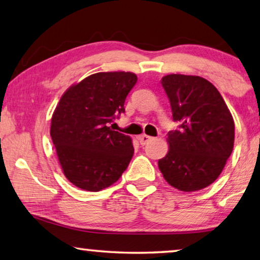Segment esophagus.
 I'll use <instances>...</instances> for the list:
<instances>
[{
    "mask_svg": "<svg viewBox=\"0 0 260 260\" xmlns=\"http://www.w3.org/2000/svg\"><path fill=\"white\" fill-rule=\"evenodd\" d=\"M152 140H153V138L149 137V135H146V134H143V135H141L140 138H139V141H140V145H142V146H145L146 143H148L149 141H152Z\"/></svg>",
    "mask_w": 260,
    "mask_h": 260,
    "instance_id": "1",
    "label": "esophagus"
}]
</instances>
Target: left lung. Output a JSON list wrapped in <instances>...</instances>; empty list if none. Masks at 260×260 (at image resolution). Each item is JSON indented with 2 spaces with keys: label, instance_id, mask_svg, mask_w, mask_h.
<instances>
[{
  "label": "left lung",
  "instance_id": "left-lung-1",
  "mask_svg": "<svg viewBox=\"0 0 260 260\" xmlns=\"http://www.w3.org/2000/svg\"><path fill=\"white\" fill-rule=\"evenodd\" d=\"M173 120L169 150L158 160L165 180L182 191H196L220 175L232 153L235 122L218 90L199 76L168 75L161 80Z\"/></svg>",
  "mask_w": 260,
  "mask_h": 260
}]
</instances>
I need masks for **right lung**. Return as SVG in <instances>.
Wrapping results in <instances>:
<instances>
[{
	"instance_id": "right-lung-1",
	"label": "right lung",
	"mask_w": 260,
	"mask_h": 260,
	"mask_svg": "<svg viewBox=\"0 0 260 260\" xmlns=\"http://www.w3.org/2000/svg\"><path fill=\"white\" fill-rule=\"evenodd\" d=\"M138 77L99 72L64 93L51 119L52 142L67 179L83 190L99 191L117 182L133 157L128 135L108 125L125 113Z\"/></svg>"
}]
</instances>
